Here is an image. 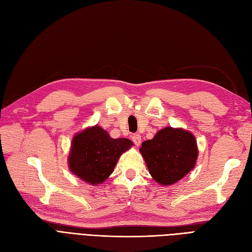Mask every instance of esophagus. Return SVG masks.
<instances>
[{
	"mask_svg": "<svg viewBox=\"0 0 252 252\" xmlns=\"http://www.w3.org/2000/svg\"><path fill=\"white\" fill-rule=\"evenodd\" d=\"M132 141H133V143L136 145V146H139V145L141 144V135L140 134H133L132 135Z\"/></svg>",
	"mask_w": 252,
	"mask_h": 252,
	"instance_id": "1",
	"label": "esophagus"
}]
</instances>
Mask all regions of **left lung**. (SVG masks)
Here are the masks:
<instances>
[{"instance_id": "obj_1", "label": "left lung", "mask_w": 252, "mask_h": 252, "mask_svg": "<svg viewBox=\"0 0 252 252\" xmlns=\"http://www.w3.org/2000/svg\"><path fill=\"white\" fill-rule=\"evenodd\" d=\"M151 177L158 184L171 185L191 170L197 158L194 136L183 129L166 127L140 149Z\"/></svg>"}]
</instances>
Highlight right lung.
<instances>
[{"instance_id": "right-lung-1", "label": "right lung", "mask_w": 252, "mask_h": 252, "mask_svg": "<svg viewBox=\"0 0 252 252\" xmlns=\"http://www.w3.org/2000/svg\"><path fill=\"white\" fill-rule=\"evenodd\" d=\"M128 139H112L98 126L74 135L69 155V167L77 177L97 185L113 172L120 156L130 148Z\"/></svg>"}]
</instances>
